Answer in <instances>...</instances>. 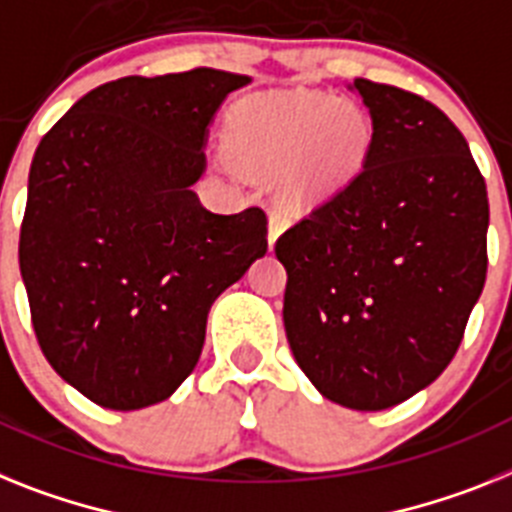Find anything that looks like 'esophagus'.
<instances>
[{
    "label": "esophagus",
    "instance_id": "obj_1",
    "mask_svg": "<svg viewBox=\"0 0 512 512\" xmlns=\"http://www.w3.org/2000/svg\"><path fill=\"white\" fill-rule=\"evenodd\" d=\"M286 223H289V218H286V213H283L281 208L270 210V226H268V244H270V247L276 244L278 234L286 229Z\"/></svg>",
    "mask_w": 512,
    "mask_h": 512
}]
</instances>
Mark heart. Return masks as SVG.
I'll return each mask as SVG.
<instances>
[{"label":"heart","instance_id":"b5f03b06","mask_svg":"<svg viewBox=\"0 0 512 512\" xmlns=\"http://www.w3.org/2000/svg\"><path fill=\"white\" fill-rule=\"evenodd\" d=\"M229 148L255 169L291 163L286 190L299 203H315L341 195L359 179L372 150V119L359 103L320 93L255 98L231 114Z\"/></svg>","mask_w":512,"mask_h":512}]
</instances>
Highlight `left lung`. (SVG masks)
Instances as JSON below:
<instances>
[{
    "label": "left lung",
    "instance_id": "8db88e82",
    "mask_svg": "<svg viewBox=\"0 0 512 512\" xmlns=\"http://www.w3.org/2000/svg\"><path fill=\"white\" fill-rule=\"evenodd\" d=\"M372 117L367 166L283 231V325L328 401L403 403L448 367L487 278V184L435 103L356 77Z\"/></svg>",
    "mask_w": 512,
    "mask_h": 512
}]
</instances>
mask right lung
<instances>
[{
  "label": "right lung",
  "mask_w": 512,
  "mask_h": 512,
  "mask_svg": "<svg viewBox=\"0 0 512 512\" xmlns=\"http://www.w3.org/2000/svg\"><path fill=\"white\" fill-rule=\"evenodd\" d=\"M247 83L210 67L122 77L38 143L20 226L30 320L57 375L103 409L166 401L210 304L268 252L265 210L218 216L192 192L208 124Z\"/></svg>",
  "instance_id": "right-lung-1"
}]
</instances>
